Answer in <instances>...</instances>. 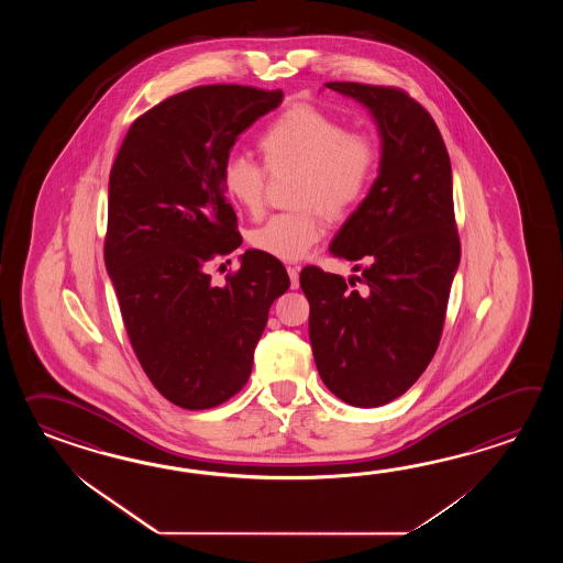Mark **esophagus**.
<instances>
[{
  "label": "esophagus",
  "instance_id": "esophagus-1",
  "mask_svg": "<svg viewBox=\"0 0 563 563\" xmlns=\"http://www.w3.org/2000/svg\"><path fill=\"white\" fill-rule=\"evenodd\" d=\"M287 276H289V284H291V289H298V287H299V267H298V265H289V267H287Z\"/></svg>",
  "mask_w": 563,
  "mask_h": 563
}]
</instances>
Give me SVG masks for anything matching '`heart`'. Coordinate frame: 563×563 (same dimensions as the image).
Masks as SVG:
<instances>
[{
    "label": "heart",
    "instance_id": "obj_1",
    "mask_svg": "<svg viewBox=\"0 0 563 563\" xmlns=\"http://www.w3.org/2000/svg\"><path fill=\"white\" fill-rule=\"evenodd\" d=\"M260 153L272 175L298 173V213H279L250 241L257 252L298 262L322 240L320 209L330 219H346L371 191L378 168V144L366 132H347L342 120L310 104L282 112L260 136ZM245 156H229L221 170L229 201L250 216L264 211L267 173Z\"/></svg>",
    "mask_w": 563,
    "mask_h": 563
}]
</instances>
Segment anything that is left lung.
Masks as SVG:
<instances>
[{"label": "left lung", "mask_w": 563, "mask_h": 563, "mask_svg": "<svg viewBox=\"0 0 563 563\" xmlns=\"http://www.w3.org/2000/svg\"><path fill=\"white\" fill-rule=\"evenodd\" d=\"M368 108L380 132V168L330 252L366 262L356 282L308 265L311 352L323 384L352 407L405 395L431 362L461 262L453 173L431 114L398 88L328 82ZM358 269V265H356Z\"/></svg>", "instance_id": "left-lung-1"}]
</instances>
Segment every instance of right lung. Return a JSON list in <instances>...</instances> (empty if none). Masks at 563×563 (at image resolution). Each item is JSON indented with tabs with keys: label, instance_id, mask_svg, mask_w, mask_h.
Returning <instances> with one entry per match:
<instances>
[{
	"label": "right lung",
	"instance_id": "right-lung-1",
	"mask_svg": "<svg viewBox=\"0 0 563 563\" xmlns=\"http://www.w3.org/2000/svg\"><path fill=\"white\" fill-rule=\"evenodd\" d=\"M282 100V90L238 85L170 96L132 122L110 168L104 264L122 322L156 390L187 410L245 386L269 308L289 287L282 262L257 250L225 286L205 272L241 245L223 165Z\"/></svg>",
	"mask_w": 563,
	"mask_h": 563
}]
</instances>
